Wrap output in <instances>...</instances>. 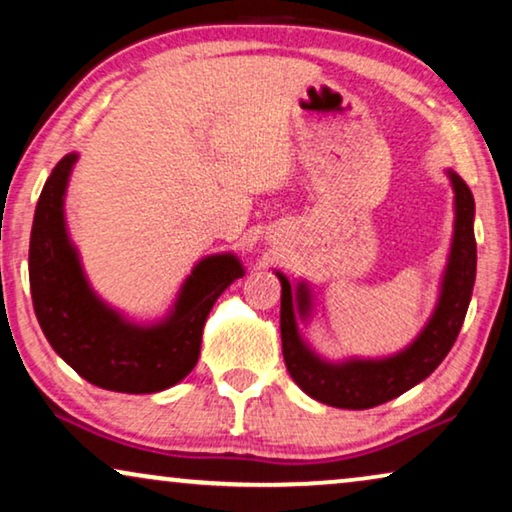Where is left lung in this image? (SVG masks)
<instances>
[{
	"mask_svg": "<svg viewBox=\"0 0 512 512\" xmlns=\"http://www.w3.org/2000/svg\"><path fill=\"white\" fill-rule=\"evenodd\" d=\"M450 179L454 188V237L450 263H447L443 279V291H440L438 307L431 321L419 333V338L408 349H403L401 354L380 361L352 359L345 363H328L319 359L300 338L296 312H293L291 284L289 279L277 272L279 282H282L279 326H282L284 363L293 382L307 396L333 405V408H375V405L387 403L426 380L452 349L461 324L466 319L468 303H471L478 251H475L473 233V193L459 174L450 172ZM296 300L300 314L310 312V293H307L305 284L298 286Z\"/></svg>",
	"mask_w": 512,
	"mask_h": 512,
	"instance_id": "1",
	"label": "left lung"
}]
</instances>
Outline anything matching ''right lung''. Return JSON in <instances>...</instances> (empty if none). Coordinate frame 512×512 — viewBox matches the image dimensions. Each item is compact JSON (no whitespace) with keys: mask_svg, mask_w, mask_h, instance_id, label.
I'll return each mask as SVG.
<instances>
[{"mask_svg":"<svg viewBox=\"0 0 512 512\" xmlns=\"http://www.w3.org/2000/svg\"><path fill=\"white\" fill-rule=\"evenodd\" d=\"M76 158V153H69L55 165L34 212V314L51 347L83 380L123 394L163 391L195 368L207 314L244 270L233 254L209 256L186 279L170 317L156 326L128 324L90 289L67 237L62 202Z\"/></svg>","mask_w":512,"mask_h":512,"instance_id":"obj_1","label":"right lung"}]
</instances>
